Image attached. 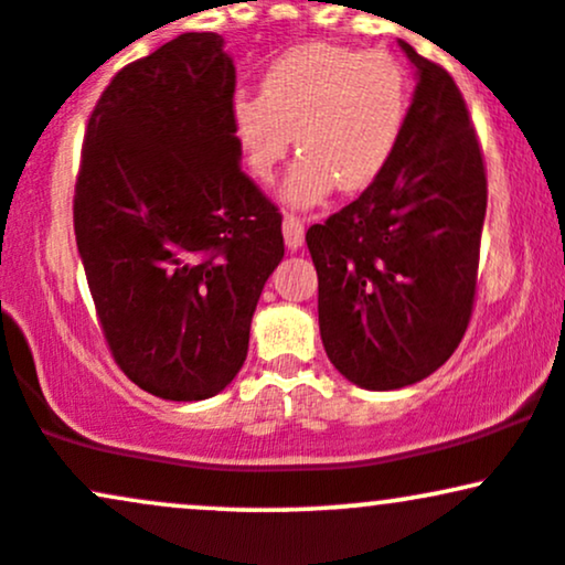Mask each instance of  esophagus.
Segmentation results:
<instances>
[{"label": "esophagus", "mask_w": 565, "mask_h": 565, "mask_svg": "<svg viewBox=\"0 0 565 565\" xmlns=\"http://www.w3.org/2000/svg\"><path fill=\"white\" fill-rule=\"evenodd\" d=\"M284 242L289 249H297L305 242V225L297 215H284Z\"/></svg>", "instance_id": "esophagus-1"}]
</instances>
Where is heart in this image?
I'll return each mask as SVG.
<instances>
[{"mask_svg": "<svg viewBox=\"0 0 565 565\" xmlns=\"http://www.w3.org/2000/svg\"><path fill=\"white\" fill-rule=\"evenodd\" d=\"M406 111L408 82L391 53L305 42L270 63L260 97L233 100L231 127L257 183L274 180L295 135L302 153L281 193L310 206L334 185L345 193L372 185L398 146Z\"/></svg>", "mask_w": 565, "mask_h": 565, "instance_id": "1", "label": "heart"}]
</instances>
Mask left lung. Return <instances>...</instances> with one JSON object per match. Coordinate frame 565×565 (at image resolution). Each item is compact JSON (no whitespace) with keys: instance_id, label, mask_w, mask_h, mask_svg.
Masks as SVG:
<instances>
[{"instance_id":"8db88e82","label":"left lung","mask_w":565,"mask_h":565,"mask_svg":"<svg viewBox=\"0 0 565 565\" xmlns=\"http://www.w3.org/2000/svg\"><path fill=\"white\" fill-rule=\"evenodd\" d=\"M401 47L419 84L393 157L359 199L305 233L323 348L366 391L425 380L462 342L489 193L457 82L412 44Z\"/></svg>"}]
</instances>
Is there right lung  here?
<instances>
[{"mask_svg":"<svg viewBox=\"0 0 565 565\" xmlns=\"http://www.w3.org/2000/svg\"><path fill=\"white\" fill-rule=\"evenodd\" d=\"M236 68L217 34L129 63L89 114L74 233L116 366L146 393L201 401L244 366L281 212L238 164Z\"/></svg>","mask_w":565,"mask_h":565,"instance_id":"obj_1","label":"right lung"}]
</instances>
